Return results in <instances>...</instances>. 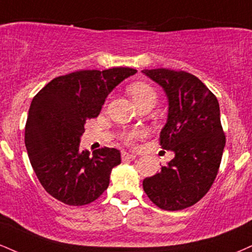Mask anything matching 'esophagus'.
<instances>
[{"mask_svg": "<svg viewBox=\"0 0 252 252\" xmlns=\"http://www.w3.org/2000/svg\"><path fill=\"white\" fill-rule=\"evenodd\" d=\"M136 157V155L134 154H129L126 151H123L122 153V160H130V159H134Z\"/></svg>", "mask_w": 252, "mask_h": 252, "instance_id": "1", "label": "esophagus"}]
</instances>
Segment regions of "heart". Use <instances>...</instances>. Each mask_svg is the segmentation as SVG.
Returning a JSON list of instances; mask_svg holds the SVG:
<instances>
[{
  "label": "heart",
  "mask_w": 252,
  "mask_h": 252,
  "mask_svg": "<svg viewBox=\"0 0 252 252\" xmlns=\"http://www.w3.org/2000/svg\"><path fill=\"white\" fill-rule=\"evenodd\" d=\"M128 92L131 96V98L134 99V102L137 105L143 104V103L148 102H154L156 103L157 95L155 89L150 86V84L144 83V82H137V83L131 84L128 88ZM144 135V132L142 130L135 129L131 131H128L124 134V139H126L128 143H134L136 139L141 138Z\"/></svg>",
  "instance_id": "1"
}]
</instances>
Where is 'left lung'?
<instances>
[{
	"label": "left lung",
	"mask_w": 252,
	"mask_h": 252,
	"mask_svg": "<svg viewBox=\"0 0 252 252\" xmlns=\"http://www.w3.org/2000/svg\"><path fill=\"white\" fill-rule=\"evenodd\" d=\"M142 72L159 84L168 98L159 143L175 154L159 172L145 178L143 189L158 208L182 210L198 202L217 176L225 147L220 104L207 86L189 72L165 68Z\"/></svg>",
	"instance_id": "8db88e82"
}]
</instances>
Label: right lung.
Returning a JSON list of instances; mask_svg holds the SVG:
<instances>
[{
    "instance_id": "right-lung-1",
    "label": "right lung",
    "mask_w": 252,
    "mask_h": 252,
    "mask_svg": "<svg viewBox=\"0 0 252 252\" xmlns=\"http://www.w3.org/2000/svg\"><path fill=\"white\" fill-rule=\"evenodd\" d=\"M131 68L80 70L54 78L32 98L24 142L38 181L49 195L74 207L89 204L107 190L111 170L121 163L115 148L93 155L81 150L84 124L98 116L105 98Z\"/></svg>"
}]
</instances>
